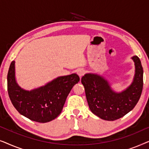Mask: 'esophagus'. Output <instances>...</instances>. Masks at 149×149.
<instances>
[{"label": "esophagus", "mask_w": 149, "mask_h": 149, "mask_svg": "<svg viewBox=\"0 0 149 149\" xmlns=\"http://www.w3.org/2000/svg\"><path fill=\"white\" fill-rule=\"evenodd\" d=\"M77 74H78L80 77H81L83 74H85V70L83 68H79V69H78V70H77Z\"/></svg>", "instance_id": "1"}]
</instances>
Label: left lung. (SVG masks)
Returning a JSON list of instances; mask_svg holds the SVG:
<instances>
[{"instance_id": "1", "label": "left lung", "mask_w": 149, "mask_h": 149, "mask_svg": "<svg viewBox=\"0 0 149 149\" xmlns=\"http://www.w3.org/2000/svg\"><path fill=\"white\" fill-rule=\"evenodd\" d=\"M135 65L133 81L127 88L117 92L103 76L87 73L81 78L89 109L106 121H115L123 117L135 107L143 87V68L138 56L132 57Z\"/></svg>"}]
</instances>
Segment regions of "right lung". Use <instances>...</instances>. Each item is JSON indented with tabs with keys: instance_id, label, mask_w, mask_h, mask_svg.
Segmentation results:
<instances>
[{
	"instance_id": "right-lung-1",
	"label": "right lung",
	"mask_w": 149,
	"mask_h": 149,
	"mask_svg": "<svg viewBox=\"0 0 149 149\" xmlns=\"http://www.w3.org/2000/svg\"><path fill=\"white\" fill-rule=\"evenodd\" d=\"M79 80V77L74 73L57 77L38 88L26 90L17 83L15 61H13L7 74L8 93L21 115L32 121L47 123L61 113L67 96Z\"/></svg>"
}]
</instances>
